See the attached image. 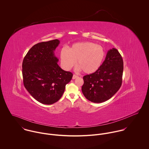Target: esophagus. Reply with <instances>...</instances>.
I'll list each match as a JSON object with an SVG mask.
<instances>
[{
	"mask_svg": "<svg viewBox=\"0 0 149 149\" xmlns=\"http://www.w3.org/2000/svg\"><path fill=\"white\" fill-rule=\"evenodd\" d=\"M77 77H78V76H77V75H75V74H74V75L73 76V77H72V79H76Z\"/></svg>",
	"mask_w": 149,
	"mask_h": 149,
	"instance_id": "34e87169",
	"label": "esophagus"
}]
</instances>
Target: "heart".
<instances>
[{
	"instance_id": "1",
	"label": "heart",
	"mask_w": 149,
	"mask_h": 149,
	"mask_svg": "<svg viewBox=\"0 0 149 149\" xmlns=\"http://www.w3.org/2000/svg\"><path fill=\"white\" fill-rule=\"evenodd\" d=\"M105 56L103 48L95 43L86 42L73 44L68 50L63 49L60 57L62 63L66 69H70L75 64L86 74H91L100 67Z\"/></svg>"
}]
</instances>
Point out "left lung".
Returning <instances> with one entry per match:
<instances>
[{"label":"left lung","instance_id":"obj_1","mask_svg":"<svg viewBox=\"0 0 149 149\" xmlns=\"http://www.w3.org/2000/svg\"><path fill=\"white\" fill-rule=\"evenodd\" d=\"M123 68V60L118 50H109L99 69L83 77L81 90L84 97L94 103L111 98L121 86Z\"/></svg>","mask_w":149,"mask_h":149}]
</instances>
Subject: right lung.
I'll return each mask as SVG.
<instances>
[{
  "instance_id": "1",
  "label": "right lung",
  "mask_w": 149,
  "mask_h": 149,
  "mask_svg": "<svg viewBox=\"0 0 149 149\" xmlns=\"http://www.w3.org/2000/svg\"><path fill=\"white\" fill-rule=\"evenodd\" d=\"M59 43V40L55 39L34 45L22 62L25 88L36 100L45 104H53L60 99L73 76L57 63L59 59L54 51Z\"/></svg>"
}]
</instances>
